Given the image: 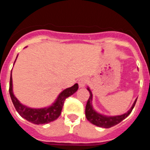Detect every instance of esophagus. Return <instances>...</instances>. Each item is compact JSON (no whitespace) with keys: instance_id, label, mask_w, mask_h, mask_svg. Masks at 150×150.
Segmentation results:
<instances>
[{"instance_id":"esophagus-1","label":"esophagus","mask_w":150,"mask_h":150,"mask_svg":"<svg viewBox=\"0 0 150 150\" xmlns=\"http://www.w3.org/2000/svg\"><path fill=\"white\" fill-rule=\"evenodd\" d=\"M88 83V79L86 77H82L78 80V84H79V88H83L85 87V86Z\"/></svg>"}]
</instances>
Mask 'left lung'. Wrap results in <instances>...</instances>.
I'll return each instance as SVG.
<instances>
[{
	"instance_id": "left-lung-1",
	"label": "left lung",
	"mask_w": 150,
	"mask_h": 150,
	"mask_svg": "<svg viewBox=\"0 0 150 150\" xmlns=\"http://www.w3.org/2000/svg\"><path fill=\"white\" fill-rule=\"evenodd\" d=\"M87 90L89 91L90 96L88 98V101H87L86 106V119L95 125H97L98 127H101V128H109L111 127L114 126L116 125L119 124L123 120H125L128 115L132 112V110H133L134 107L137 99L134 100L133 105L131 107V109L128 111L127 112L124 113L122 115H120V116H105V115H102L97 111L94 110L93 107H92V104H91V100H92V93H91L90 88H87Z\"/></svg>"
}]
</instances>
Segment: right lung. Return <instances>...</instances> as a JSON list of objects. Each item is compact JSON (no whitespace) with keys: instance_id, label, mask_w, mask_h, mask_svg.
<instances>
[{"instance_id":"1","label":"right lung","mask_w":150,"mask_h":150,"mask_svg":"<svg viewBox=\"0 0 150 150\" xmlns=\"http://www.w3.org/2000/svg\"><path fill=\"white\" fill-rule=\"evenodd\" d=\"M78 88H79L78 84L76 83L73 86L62 91L59 95L55 101L50 107H44V108H30V107L21 104L20 101L16 98V96L13 94V79H12L11 72L9 91H10V98H11L13 105L15 107L17 112H18V114L27 121L30 122L31 123H34L36 125H40L51 122H53L54 120L58 119L61 115L62 107H63L65 99L75 93L77 91Z\"/></svg>"}]
</instances>
